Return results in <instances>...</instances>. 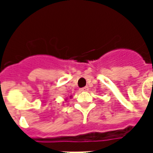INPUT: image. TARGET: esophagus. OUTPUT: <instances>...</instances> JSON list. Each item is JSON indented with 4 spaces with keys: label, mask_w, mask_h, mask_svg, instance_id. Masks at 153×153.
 <instances>
[{
    "label": "esophagus",
    "mask_w": 153,
    "mask_h": 153,
    "mask_svg": "<svg viewBox=\"0 0 153 153\" xmlns=\"http://www.w3.org/2000/svg\"><path fill=\"white\" fill-rule=\"evenodd\" d=\"M88 89H89V88H88V87H84V88H81V91H88Z\"/></svg>",
    "instance_id": "esophagus-1"
}]
</instances>
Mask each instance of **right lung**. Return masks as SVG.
Listing matches in <instances>:
<instances>
[{"label":"right lung","mask_w":153,"mask_h":153,"mask_svg":"<svg viewBox=\"0 0 153 153\" xmlns=\"http://www.w3.org/2000/svg\"><path fill=\"white\" fill-rule=\"evenodd\" d=\"M70 97H72V96H70Z\"/></svg>","instance_id":"1"}]
</instances>
